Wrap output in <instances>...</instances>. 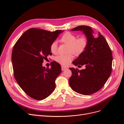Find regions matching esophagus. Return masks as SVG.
I'll use <instances>...</instances> for the list:
<instances>
[{
  "label": "esophagus",
  "instance_id": "34e87169",
  "mask_svg": "<svg viewBox=\"0 0 124 124\" xmlns=\"http://www.w3.org/2000/svg\"><path fill=\"white\" fill-rule=\"evenodd\" d=\"M61 68H62V71H64V70H66V69H67V67H65V66H62Z\"/></svg>",
  "mask_w": 124,
  "mask_h": 124
}]
</instances>
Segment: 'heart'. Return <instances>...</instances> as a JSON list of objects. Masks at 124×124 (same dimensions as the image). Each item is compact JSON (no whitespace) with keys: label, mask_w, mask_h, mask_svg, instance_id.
Returning <instances> with one entry per match:
<instances>
[{"label":"heart","mask_w":124,"mask_h":124,"mask_svg":"<svg viewBox=\"0 0 124 124\" xmlns=\"http://www.w3.org/2000/svg\"><path fill=\"white\" fill-rule=\"evenodd\" d=\"M60 41L69 45L68 52H71L74 55H79L85 50L87 44L88 39L86 37L82 36L77 38V37L70 32L64 34L60 39ZM58 44L56 41L52 42L50 45V51L54 54L57 53ZM73 57L71 54L67 55L60 54L57 56L55 61L63 65H67L72 60Z\"/></svg>","instance_id":"heart-1"}]
</instances>
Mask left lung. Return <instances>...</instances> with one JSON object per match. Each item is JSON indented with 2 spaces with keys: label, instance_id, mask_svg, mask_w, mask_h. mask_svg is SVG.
Listing matches in <instances>:
<instances>
[{
  "label": "left lung",
  "instance_id": "obj_1",
  "mask_svg": "<svg viewBox=\"0 0 124 124\" xmlns=\"http://www.w3.org/2000/svg\"><path fill=\"white\" fill-rule=\"evenodd\" d=\"M71 31H82L88 39V44L85 50L72 62L75 66L85 65V69L79 70L70 68L72 75L69 85L77 93L92 94L103 87L111 73L112 51L100 32L99 36H94L93 30L88 26L80 25Z\"/></svg>",
  "mask_w": 124,
  "mask_h": 124
}]
</instances>
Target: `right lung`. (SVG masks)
Instances as JSON below:
<instances>
[{"mask_svg": "<svg viewBox=\"0 0 124 124\" xmlns=\"http://www.w3.org/2000/svg\"><path fill=\"white\" fill-rule=\"evenodd\" d=\"M63 31L31 28L24 32L13 48L11 59L15 79L23 92L35 100L46 99L55 88V80L61 72L60 65L54 61L50 68H46L42 63L51 54V44Z\"/></svg>", "mask_w": 124, "mask_h": 124, "instance_id": "obj_1", "label": "right lung"}]
</instances>
